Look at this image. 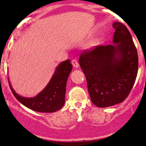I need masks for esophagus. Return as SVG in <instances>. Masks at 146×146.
I'll return each mask as SVG.
<instances>
[{
    "instance_id": "esophagus-1",
    "label": "esophagus",
    "mask_w": 146,
    "mask_h": 146,
    "mask_svg": "<svg viewBox=\"0 0 146 146\" xmlns=\"http://www.w3.org/2000/svg\"><path fill=\"white\" fill-rule=\"evenodd\" d=\"M72 64H73V67H75L76 68H77L79 67V64L77 60H72Z\"/></svg>"
}]
</instances>
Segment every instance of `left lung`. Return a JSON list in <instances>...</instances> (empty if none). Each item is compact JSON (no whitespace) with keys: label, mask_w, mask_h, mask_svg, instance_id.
I'll list each match as a JSON object with an SVG mask.
<instances>
[{"label":"left lung","mask_w":146,"mask_h":146,"mask_svg":"<svg viewBox=\"0 0 146 146\" xmlns=\"http://www.w3.org/2000/svg\"><path fill=\"white\" fill-rule=\"evenodd\" d=\"M112 26L114 44L98 46L82 52L79 58L91 101L98 107L122 102L130 93L138 73V52L130 32L119 22Z\"/></svg>","instance_id":"8db88e82"}]
</instances>
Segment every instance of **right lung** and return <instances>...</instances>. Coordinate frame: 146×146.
<instances>
[{
	"mask_svg": "<svg viewBox=\"0 0 146 146\" xmlns=\"http://www.w3.org/2000/svg\"><path fill=\"white\" fill-rule=\"evenodd\" d=\"M72 68L69 59L61 63L56 66L46 86L34 98L20 96L13 89L9 81L10 89L16 99L27 108L39 112H54L64 105L66 82Z\"/></svg>",
	"mask_w": 146,
	"mask_h": 146,
	"instance_id": "add662e5",
	"label": "right lung"
}]
</instances>
